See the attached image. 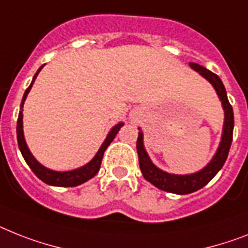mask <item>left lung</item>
Returning <instances> with one entry per match:
<instances>
[{
  "label": "left lung",
  "mask_w": 248,
  "mask_h": 248,
  "mask_svg": "<svg viewBox=\"0 0 248 248\" xmlns=\"http://www.w3.org/2000/svg\"><path fill=\"white\" fill-rule=\"evenodd\" d=\"M190 67L198 71L202 77H205L214 86V89H216L217 93H218L220 101H222L224 114H226L222 142H220L219 148L217 151L216 156L213 157L209 165L204 167L202 171L193 173V175L180 176L163 172V171L157 169L156 166L151 162L148 155L144 151L142 132L138 133V139H137V152H138L139 167H140V171H142L144 179L151 184H153L158 189L163 190V191L180 194V195L194 193L196 190L204 187L218 173V171L222 169L224 162H226L227 157H228V153H230L233 138V126H234V116H233L232 105L228 101L226 89H224L222 79L216 73L210 72L209 69L204 68V67L196 64V63H190Z\"/></svg>",
  "instance_id": "8db88e82"
}]
</instances>
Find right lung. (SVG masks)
I'll return each instance as SVG.
<instances>
[{"instance_id":"obj_1","label":"right lung","mask_w":248,"mask_h":248,"mask_svg":"<svg viewBox=\"0 0 248 248\" xmlns=\"http://www.w3.org/2000/svg\"><path fill=\"white\" fill-rule=\"evenodd\" d=\"M43 68V65L38 69V72L35 73L34 78H32L31 85L29 86L26 89L25 93H24V97H22L21 106H20V112H18L17 118V128H16V132H17V143L18 148L21 151V155L24 157V159L26 161V163L29 165V167L31 169V171L38 176L39 179L44 181L48 185H54V186H64V187H69V186H77L81 185V184L86 183L87 180L92 179L96 173L99 172L100 166H101L102 156H104V152L105 149L109 147L110 143L112 142V139L115 138V136L118 134V132L120 130V128L123 126V123H119L118 125H115L114 128L110 130L109 136L106 137L105 142L102 143V146L100 147L99 152L96 153V156L93 157L91 162H89L86 166L81 167V169L73 170V171H67V172H57V171H52V170L46 169L44 166H42L40 163L36 161L32 155L29 151L28 146H26L25 139H24V132H22V106H24V101H25L26 96H28L29 91L31 89L32 83L35 81L36 76L40 72V69Z\"/></svg>"}]
</instances>
